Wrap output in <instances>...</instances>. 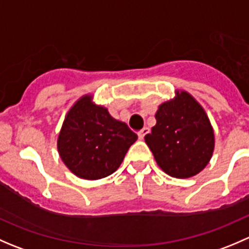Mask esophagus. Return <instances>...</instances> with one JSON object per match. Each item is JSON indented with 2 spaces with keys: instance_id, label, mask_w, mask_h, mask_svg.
Here are the masks:
<instances>
[{
  "instance_id": "1",
  "label": "esophagus",
  "mask_w": 249,
  "mask_h": 249,
  "mask_svg": "<svg viewBox=\"0 0 249 249\" xmlns=\"http://www.w3.org/2000/svg\"><path fill=\"white\" fill-rule=\"evenodd\" d=\"M148 132H149V129H148V127H143V129L139 132V139L140 140L144 139V136L148 134Z\"/></svg>"
}]
</instances>
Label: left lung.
<instances>
[{
    "mask_svg": "<svg viewBox=\"0 0 249 249\" xmlns=\"http://www.w3.org/2000/svg\"><path fill=\"white\" fill-rule=\"evenodd\" d=\"M155 119L144 141L160 169L176 178L201 172L214 149V132L201 105L189 92L177 90L175 99L160 105Z\"/></svg>",
    "mask_w": 249,
    "mask_h": 249,
    "instance_id": "left-lung-1",
    "label": "left lung"
}]
</instances>
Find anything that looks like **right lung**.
Wrapping results in <instances>:
<instances>
[{"instance_id": "1", "label": "right lung", "mask_w": 249, "mask_h": 249, "mask_svg": "<svg viewBox=\"0 0 249 249\" xmlns=\"http://www.w3.org/2000/svg\"><path fill=\"white\" fill-rule=\"evenodd\" d=\"M137 135L108 109L84 95L65 117L57 137V152L64 164L83 179H101L118 170Z\"/></svg>"}]
</instances>
